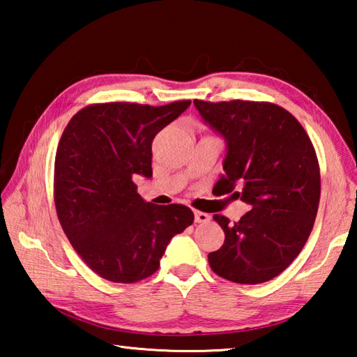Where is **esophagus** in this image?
Masks as SVG:
<instances>
[{"label":"esophagus","instance_id":"1","mask_svg":"<svg viewBox=\"0 0 357 357\" xmlns=\"http://www.w3.org/2000/svg\"><path fill=\"white\" fill-rule=\"evenodd\" d=\"M211 220V215L206 213H202V211H195V222L197 223H206Z\"/></svg>","mask_w":357,"mask_h":357}]
</instances>
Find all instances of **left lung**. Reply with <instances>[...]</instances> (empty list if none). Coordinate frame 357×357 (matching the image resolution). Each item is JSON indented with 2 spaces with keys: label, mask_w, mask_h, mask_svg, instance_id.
Segmentation results:
<instances>
[{
  "label": "left lung",
  "mask_w": 357,
  "mask_h": 357,
  "mask_svg": "<svg viewBox=\"0 0 357 357\" xmlns=\"http://www.w3.org/2000/svg\"><path fill=\"white\" fill-rule=\"evenodd\" d=\"M193 104L202 118L225 137L223 192H234L252 209L239 222L215 214L225 243L208 261L217 275L257 285L283 273L299 255L315 223L321 178L305 129L273 102L228 100ZM233 193V195H234Z\"/></svg>",
  "instance_id": "obj_1"
}]
</instances>
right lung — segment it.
<instances>
[{
	"instance_id": "1",
	"label": "right lung",
	"mask_w": 357,
	"mask_h": 357,
	"mask_svg": "<svg viewBox=\"0 0 357 357\" xmlns=\"http://www.w3.org/2000/svg\"><path fill=\"white\" fill-rule=\"evenodd\" d=\"M189 105L91 104L66 126L53 176L56 214L74 250L102 279L135 283L153 275L170 239L193 223L190 208L146 203L134 183L135 174L153 176L154 137Z\"/></svg>"
}]
</instances>
